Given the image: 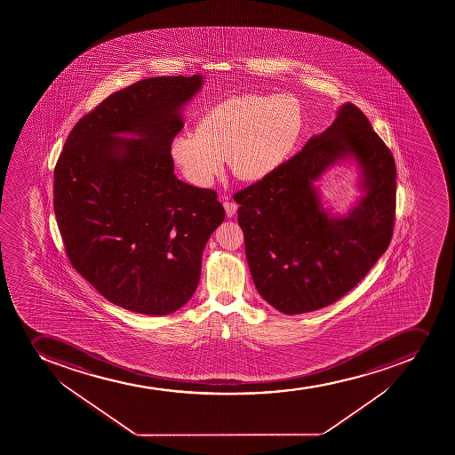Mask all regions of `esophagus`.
Returning <instances> with one entry per match:
<instances>
[{"label":"esophagus","instance_id":"esophagus-1","mask_svg":"<svg viewBox=\"0 0 455 455\" xmlns=\"http://www.w3.org/2000/svg\"><path fill=\"white\" fill-rule=\"evenodd\" d=\"M224 209L228 218H233L237 213V204L235 202H230L228 198H225Z\"/></svg>","mask_w":455,"mask_h":455}]
</instances>
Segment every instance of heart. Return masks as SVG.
<instances>
[{
    "label": "heart",
    "instance_id": "heart-1",
    "mask_svg": "<svg viewBox=\"0 0 455 455\" xmlns=\"http://www.w3.org/2000/svg\"><path fill=\"white\" fill-rule=\"evenodd\" d=\"M304 127V107L295 96H231L203 114L196 132L173 138L172 160L198 187L213 182L224 160L239 180H261L288 160Z\"/></svg>",
    "mask_w": 455,
    "mask_h": 455
}]
</instances>
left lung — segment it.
I'll return each instance as SVG.
<instances>
[{
    "mask_svg": "<svg viewBox=\"0 0 455 455\" xmlns=\"http://www.w3.org/2000/svg\"><path fill=\"white\" fill-rule=\"evenodd\" d=\"M350 161L360 171L363 194L347 216H333L314 182ZM235 200L258 292L275 310L301 315L344 297L387 251L396 166L366 116L344 104L326 131Z\"/></svg>",
    "mask_w": 455,
    "mask_h": 455,
    "instance_id": "obj_1",
    "label": "left lung"
}]
</instances>
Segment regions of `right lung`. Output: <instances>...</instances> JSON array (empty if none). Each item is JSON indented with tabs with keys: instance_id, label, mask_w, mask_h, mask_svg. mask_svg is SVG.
I'll return each instance as SVG.
<instances>
[{
	"instance_id": "obj_1",
	"label": "right lung",
	"mask_w": 455,
	"mask_h": 455,
	"mask_svg": "<svg viewBox=\"0 0 455 455\" xmlns=\"http://www.w3.org/2000/svg\"><path fill=\"white\" fill-rule=\"evenodd\" d=\"M203 76L140 80L72 129L54 167V215L72 267L109 302L166 315L193 297L225 211L173 173L171 144Z\"/></svg>"
}]
</instances>
